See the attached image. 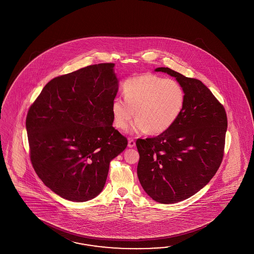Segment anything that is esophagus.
Wrapping results in <instances>:
<instances>
[{"label": "esophagus", "instance_id": "esophagus-1", "mask_svg": "<svg viewBox=\"0 0 254 254\" xmlns=\"http://www.w3.org/2000/svg\"><path fill=\"white\" fill-rule=\"evenodd\" d=\"M134 145V140H133V139H129V140H128V147H129V148H132Z\"/></svg>", "mask_w": 254, "mask_h": 254}]
</instances>
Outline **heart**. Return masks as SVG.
<instances>
[{"mask_svg": "<svg viewBox=\"0 0 254 254\" xmlns=\"http://www.w3.org/2000/svg\"><path fill=\"white\" fill-rule=\"evenodd\" d=\"M124 92L125 97L117 96L112 103L114 126L120 129H127L135 115L131 131L162 133L175 123L184 109V89L173 79L151 73L136 76L125 81Z\"/></svg>", "mask_w": 254, "mask_h": 254, "instance_id": "obj_1", "label": "heart"}]
</instances>
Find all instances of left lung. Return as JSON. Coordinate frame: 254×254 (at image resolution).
Instances as JSON below:
<instances>
[{
	"instance_id": "8db88e82",
	"label": "left lung",
	"mask_w": 254,
	"mask_h": 254,
	"mask_svg": "<svg viewBox=\"0 0 254 254\" xmlns=\"http://www.w3.org/2000/svg\"><path fill=\"white\" fill-rule=\"evenodd\" d=\"M185 94L184 109L167 130L138 139L137 174L146 193L160 203H175L198 192L215 175L224 155L227 115L212 92L198 79L170 68Z\"/></svg>"
}]
</instances>
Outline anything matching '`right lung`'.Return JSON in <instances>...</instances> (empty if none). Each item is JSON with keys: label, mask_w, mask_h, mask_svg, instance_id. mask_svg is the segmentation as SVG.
<instances>
[{"label": "right lung", "mask_w": 254, "mask_h": 254, "mask_svg": "<svg viewBox=\"0 0 254 254\" xmlns=\"http://www.w3.org/2000/svg\"><path fill=\"white\" fill-rule=\"evenodd\" d=\"M114 64L55 77L30 106L26 129L35 173L56 194L86 201L103 190L110 162L128 144L113 126Z\"/></svg>", "instance_id": "obj_1"}]
</instances>
